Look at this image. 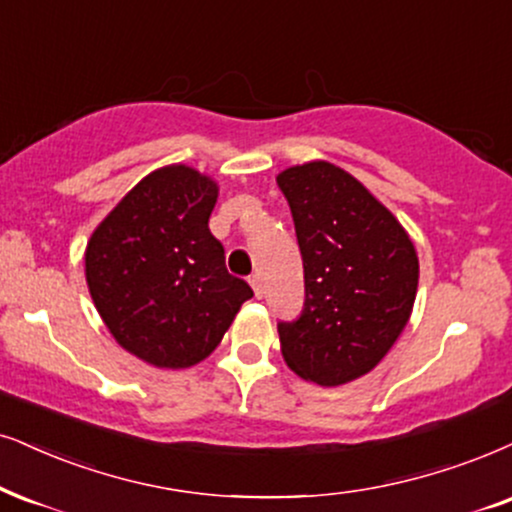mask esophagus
Instances as JSON below:
<instances>
[{
  "label": "esophagus",
  "mask_w": 512,
  "mask_h": 512,
  "mask_svg": "<svg viewBox=\"0 0 512 512\" xmlns=\"http://www.w3.org/2000/svg\"><path fill=\"white\" fill-rule=\"evenodd\" d=\"M250 286H252V290H255V297H262V295H264L260 274H252V276H250Z\"/></svg>",
  "instance_id": "obj_1"
}]
</instances>
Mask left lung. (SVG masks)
Segmentation results:
<instances>
[{
  "instance_id": "8db88e82",
  "label": "left lung",
  "mask_w": 512,
  "mask_h": 512,
  "mask_svg": "<svg viewBox=\"0 0 512 512\" xmlns=\"http://www.w3.org/2000/svg\"><path fill=\"white\" fill-rule=\"evenodd\" d=\"M295 222L304 307L278 321L286 364L335 387L366 375L390 352L411 316L418 257L409 234L361 181L331 163L276 177Z\"/></svg>"
}]
</instances>
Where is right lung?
Wrapping results in <instances>:
<instances>
[{
  "label": "right lung",
  "mask_w": 512,
  "mask_h": 512,
  "mask_svg": "<svg viewBox=\"0 0 512 512\" xmlns=\"http://www.w3.org/2000/svg\"><path fill=\"white\" fill-rule=\"evenodd\" d=\"M215 203V181L170 165L141 179L89 238L84 267L96 309L146 364L203 361L252 297L210 234Z\"/></svg>",
  "instance_id": "right-lung-1"
}]
</instances>
